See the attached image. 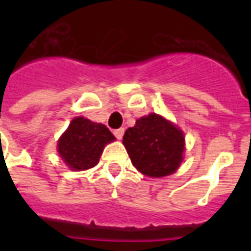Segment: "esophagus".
<instances>
[{"label":"esophagus","instance_id":"1","mask_svg":"<svg viewBox=\"0 0 251 251\" xmlns=\"http://www.w3.org/2000/svg\"><path fill=\"white\" fill-rule=\"evenodd\" d=\"M124 133H125V129H116L113 131V134H114V137L117 138V139H121L122 137H124Z\"/></svg>","mask_w":251,"mask_h":251}]
</instances>
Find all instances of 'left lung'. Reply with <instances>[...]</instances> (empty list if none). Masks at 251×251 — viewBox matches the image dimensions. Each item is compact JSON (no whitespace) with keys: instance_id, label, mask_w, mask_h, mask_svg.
I'll return each instance as SVG.
<instances>
[{"instance_id":"8db88e82","label":"left lung","mask_w":251,"mask_h":251,"mask_svg":"<svg viewBox=\"0 0 251 251\" xmlns=\"http://www.w3.org/2000/svg\"><path fill=\"white\" fill-rule=\"evenodd\" d=\"M122 139L134 167L150 177L172 175L182 161V131L155 113L137 120Z\"/></svg>"}]
</instances>
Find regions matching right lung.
Wrapping results in <instances>:
<instances>
[{"label":"right lung","mask_w":251,"mask_h":251,"mask_svg":"<svg viewBox=\"0 0 251 251\" xmlns=\"http://www.w3.org/2000/svg\"><path fill=\"white\" fill-rule=\"evenodd\" d=\"M116 138L102 124L76 117L58 141V153L69 168L84 171L95 167L104 146Z\"/></svg>","instance_id":"add662e5"}]
</instances>
